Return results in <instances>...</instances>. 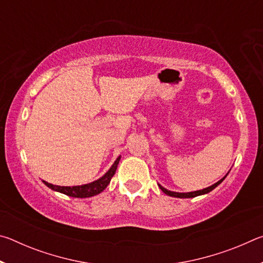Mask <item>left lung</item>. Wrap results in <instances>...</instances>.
I'll return each mask as SVG.
<instances>
[{"mask_svg":"<svg viewBox=\"0 0 263 263\" xmlns=\"http://www.w3.org/2000/svg\"><path fill=\"white\" fill-rule=\"evenodd\" d=\"M229 173H230V171H229ZM229 173H228V174H229ZM228 174H226L224 177H222V179H220L218 182H216L215 184L208 186V188H204V189H202V190L190 191V193H176V191H171V190H168V189H166V188H163V186H162L161 184H160V183H158V185H159V188L161 189L164 194L168 195V196H172V197H177V198H193V197H197V196L205 195V194L210 193V191H212L213 189L216 188V186L219 185V184L221 183V182L225 180V177L228 176Z\"/></svg>","mask_w":263,"mask_h":263,"instance_id":"obj_1","label":"left lung"}]
</instances>
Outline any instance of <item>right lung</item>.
<instances>
[{
	"mask_svg": "<svg viewBox=\"0 0 263 263\" xmlns=\"http://www.w3.org/2000/svg\"><path fill=\"white\" fill-rule=\"evenodd\" d=\"M119 160H121V157L116 159V161L112 163V166L110 167L109 171L106 172L103 176L100 177L99 180H96L94 182H90V183L82 184V185H73V186H61V185H54L52 183H48V182L44 180H43V183L47 185L50 189L58 191V193H61L64 195L70 196V197H75V198L92 197V196L101 194L102 191L108 186L111 179H112V176L115 175L116 171H117Z\"/></svg>",
	"mask_w": 263,
	"mask_h": 263,
	"instance_id": "add662e5",
	"label": "right lung"
}]
</instances>
